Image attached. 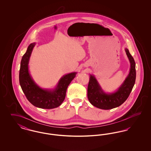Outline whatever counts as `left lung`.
<instances>
[{"mask_svg":"<svg viewBox=\"0 0 151 151\" xmlns=\"http://www.w3.org/2000/svg\"><path fill=\"white\" fill-rule=\"evenodd\" d=\"M131 63L129 75L122 86L115 93H105L101 89L97 80L91 75L88 86V99L89 102L97 108L109 110L118 107L127 99L135 83V62L127 49H125Z\"/></svg>","mask_w":151,"mask_h":151,"instance_id":"obj_1","label":"left lung"}]
</instances>
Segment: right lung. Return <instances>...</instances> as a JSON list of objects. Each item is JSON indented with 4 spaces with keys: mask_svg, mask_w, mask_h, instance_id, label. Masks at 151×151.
Listing matches in <instances>:
<instances>
[{
    "mask_svg": "<svg viewBox=\"0 0 151 151\" xmlns=\"http://www.w3.org/2000/svg\"><path fill=\"white\" fill-rule=\"evenodd\" d=\"M35 43L29 45L22 56L19 72V82L28 100L34 106L42 109H53L60 106L65 100L67 87L76 76V72L65 75L53 90H44L36 85L28 71V63Z\"/></svg>",
    "mask_w": 151,
    "mask_h": 151,
    "instance_id": "right-lung-1",
    "label": "right lung"
}]
</instances>
